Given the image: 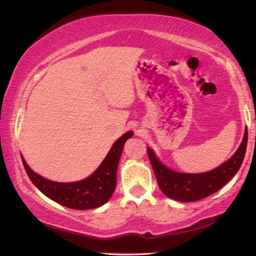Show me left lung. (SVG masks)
Segmentation results:
<instances>
[{
	"mask_svg": "<svg viewBox=\"0 0 256 256\" xmlns=\"http://www.w3.org/2000/svg\"><path fill=\"white\" fill-rule=\"evenodd\" d=\"M246 142L248 131L246 130L242 143L232 158L216 168L204 173H179L172 171L158 161L150 148H148V156L161 192L176 201L192 202L218 192L236 174L244 158Z\"/></svg>",
	"mask_w": 256,
	"mask_h": 256,
	"instance_id": "8db88e82",
	"label": "left lung"
}]
</instances>
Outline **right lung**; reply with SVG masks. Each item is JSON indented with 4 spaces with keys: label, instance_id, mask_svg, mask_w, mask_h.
Here are the masks:
<instances>
[{
    "label": "right lung",
    "instance_id": "obj_1",
    "mask_svg": "<svg viewBox=\"0 0 256 256\" xmlns=\"http://www.w3.org/2000/svg\"><path fill=\"white\" fill-rule=\"evenodd\" d=\"M134 132L128 131L114 143L101 165L90 177L73 183H58L40 177L28 167L22 156L31 182L52 201L72 210H92L104 204L113 195L116 185V170L124 144Z\"/></svg>",
    "mask_w": 256,
    "mask_h": 256
}]
</instances>
